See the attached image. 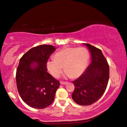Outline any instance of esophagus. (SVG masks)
I'll return each mask as SVG.
<instances>
[{"instance_id": "1", "label": "esophagus", "mask_w": 127, "mask_h": 127, "mask_svg": "<svg viewBox=\"0 0 127 127\" xmlns=\"http://www.w3.org/2000/svg\"><path fill=\"white\" fill-rule=\"evenodd\" d=\"M68 83L67 82H63V81H60V84L62 85H66Z\"/></svg>"}]
</instances>
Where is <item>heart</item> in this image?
Returning <instances> with one entry per match:
<instances>
[{"instance_id": "obj_1", "label": "heart", "mask_w": 127, "mask_h": 127, "mask_svg": "<svg viewBox=\"0 0 127 127\" xmlns=\"http://www.w3.org/2000/svg\"><path fill=\"white\" fill-rule=\"evenodd\" d=\"M89 53L85 47H68L58 51L54 58L48 60L47 70L53 77L58 78L64 69L65 77L77 78L85 71Z\"/></svg>"}]
</instances>
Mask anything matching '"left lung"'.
I'll return each mask as SVG.
<instances>
[{
  "label": "left lung",
  "mask_w": 127,
  "mask_h": 127,
  "mask_svg": "<svg viewBox=\"0 0 127 127\" xmlns=\"http://www.w3.org/2000/svg\"><path fill=\"white\" fill-rule=\"evenodd\" d=\"M90 52L91 63L77 79L73 81L72 98L80 105H90L103 95L109 79V65L100 49L84 43Z\"/></svg>",
  "instance_id": "obj_1"
}]
</instances>
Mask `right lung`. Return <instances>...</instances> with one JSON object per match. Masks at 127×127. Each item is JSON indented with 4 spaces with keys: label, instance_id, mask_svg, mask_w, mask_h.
Listing matches in <instances>:
<instances>
[{
    "label": "right lung",
    "instance_id": "right-lung-1",
    "mask_svg": "<svg viewBox=\"0 0 127 127\" xmlns=\"http://www.w3.org/2000/svg\"><path fill=\"white\" fill-rule=\"evenodd\" d=\"M55 50L54 46L39 45L20 59L16 75L17 90L21 99L31 107L42 109L54 101L60 82L47 72L46 63Z\"/></svg>",
    "mask_w": 127,
    "mask_h": 127
}]
</instances>
